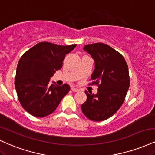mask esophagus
<instances>
[{"instance_id":"1","label":"esophagus","mask_w":155,"mask_h":155,"mask_svg":"<svg viewBox=\"0 0 155 155\" xmlns=\"http://www.w3.org/2000/svg\"><path fill=\"white\" fill-rule=\"evenodd\" d=\"M71 90L73 91V92H79V89H77V88H75V87H72V88H71Z\"/></svg>"}]
</instances>
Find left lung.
I'll list each match as a JSON object with an SVG mask.
<instances>
[{
	"mask_svg": "<svg viewBox=\"0 0 155 155\" xmlns=\"http://www.w3.org/2000/svg\"><path fill=\"white\" fill-rule=\"evenodd\" d=\"M84 50L92 55L95 69L89 85H97V94H87L81 106L87 118L102 121L115 114L124 103L130 86L128 65L119 52L104 43L87 45Z\"/></svg>",
	"mask_w": 155,
	"mask_h": 155,
	"instance_id": "obj_1",
	"label": "left lung"
}]
</instances>
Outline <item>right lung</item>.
<instances>
[{"instance_id": "obj_1", "label": "right lung", "mask_w": 155, "mask_h": 155, "mask_svg": "<svg viewBox=\"0 0 155 155\" xmlns=\"http://www.w3.org/2000/svg\"><path fill=\"white\" fill-rule=\"evenodd\" d=\"M76 45H59L48 42L37 43L23 54L15 76V88L24 109L35 117L42 118L55 110L69 85H50V79L61 69L66 54Z\"/></svg>"}]
</instances>
